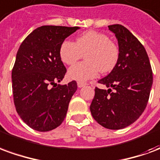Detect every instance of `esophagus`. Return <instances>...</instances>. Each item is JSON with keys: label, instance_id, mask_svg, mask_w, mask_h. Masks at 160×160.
<instances>
[{"label": "esophagus", "instance_id": "obj_1", "mask_svg": "<svg viewBox=\"0 0 160 160\" xmlns=\"http://www.w3.org/2000/svg\"><path fill=\"white\" fill-rule=\"evenodd\" d=\"M77 86H78V87H80V88H81V87H83L86 86V83H82V82H78L77 83Z\"/></svg>", "mask_w": 160, "mask_h": 160}]
</instances>
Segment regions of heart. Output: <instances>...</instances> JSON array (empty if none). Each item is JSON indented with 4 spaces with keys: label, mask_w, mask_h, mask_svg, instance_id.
I'll list each match as a JSON object with an SVG mask.
<instances>
[{
    "label": "heart",
    "mask_w": 160,
    "mask_h": 160,
    "mask_svg": "<svg viewBox=\"0 0 160 160\" xmlns=\"http://www.w3.org/2000/svg\"><path fill=\"white\" fill-rule=\"evenodd\" d=\"M85 54V62L71 67L68 74L72 80L86 82L97 76L98 72L109 73L119 57V50L114 42L103 33L90 31L83 33L76 42L65 40L60 46L59 55L62 62L73 65Z\"/></svg>",
    "instance_id": "b5f03b06"
}]
</instances>
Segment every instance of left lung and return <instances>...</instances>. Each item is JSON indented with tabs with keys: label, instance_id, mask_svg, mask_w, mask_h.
Wrapping results in <instances>:
<instances>
[{
	"label": "left lung",
	"instance_id": "obj_1",
	"mask_svg": "<svg viewBox=\"0 0 160 160\" xmlns=\"http://www.w3.org/2000/svg\"><path fill=\"white\" fill-rule=\"evenodd\" d=\"M117 38L119 57L111 73L95 88L90 111L98 123L109 129L129 126L141 117L148 104L152 72L147 51L140 41L121 25L109 26Z\"/></svg>",
	"mask_w": 160,
	"mask_h": 160
}]
</instances>
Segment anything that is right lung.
<instances>
[{"mask_svg": "<svg viewBox=\"0 0 160 160\" xmlns=\"http://www.w3.org/2000/svg\"><path fill=\"white\" fill-rule=\"evenodd\" d=\"M80 27L40 26L19 46L12 71L16 111L30 128L52 130L66 118L76 81L60 85L67 72L60 58L62 42Z\"/></svg>", "mask_w": 160, "mask_h": 160, "instance_id": "add662e5", "label": "right lung"}]
</instances>
